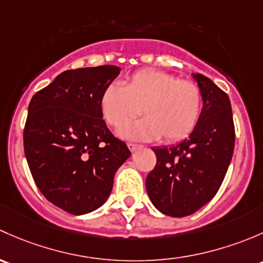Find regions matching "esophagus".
I'll list each match as a JSON object with an SVG mask.
<instances>
[{"label":"esophagus","instance_id":"34e87169","mask_svg":"<svg viewBox=\"0 0 263 263\" xmlns=\"http://www.w3.org/2000/svg\"><path fill=\"white\" fill-rule=\"evenodd\" d=\"M128 147H129V149H130L132 152H134V151H137L138 148H140V144H135V143H129Z\"/></svg>","mask_w":263,"mask_h":263}]
</instances>
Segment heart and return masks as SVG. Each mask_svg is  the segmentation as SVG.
I'll use <instances>...</instances> for the list:
<instances>
[{"mask_svg":"<svg viewBox=\"0 0 263 263\" xmlns=\"http://www.w3.org/2000/svg\"><path fill=\"white\" fill-rule=\"evenodd\" d=\"M101 109L110 125L119 129L143 114L145 118L121 130L130 139H162L175 143L196 128L202 111V95L191 81L170 73L142 69L129 77L126 86L112 83L101 99Z\"/></svg>","mask_w":263,"mask_h":263,"instance_id":"heart-1","label":"heart"}]
</instances>
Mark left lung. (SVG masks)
Returning <instances> with one entry per match:
<instances>
[{
  "label": "left lung",
  "mask_w": 263,
  "mask_h": 263,
  "mask_svg": "<svg viewBox=\"0 0 263 263\" xmlns=\"http://www.w3.org/2000/svg\"><path fill=\"white\" fill-rule=\"evenodd\" d=\"M202 95V111L189 138L152 148L157 164L145 180L152 204L166 215L194 214L215 196L231 164L234 124L228 95L210 78L192 73Z\"/></svg>",
  "instance_id": "1"
}]
</instances>
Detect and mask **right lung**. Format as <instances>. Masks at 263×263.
Wrapping results in <instances>:
<instances>
[{"label": "right lung", "mask_w": 263, "mask_h": 263, "mask_svg": "<svg viewBox=\"0 0 263 263\" xmlns=\"http://www.w3.org/2000/svg\"><path fill=\"white\" fill-rule=\"evenodd\" d=\"M119 73L116 66L66 71L29 104L24 149L32 178L47 200L73 215L106 201L132 154L102 119V95Z\"/></svg>", "instance_id": "obj_1"}]
</instances>
